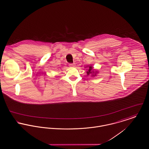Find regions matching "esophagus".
Returning a JSON list of instances; mask_svg holds the SVG:
<instances>
[{
    "instance_id": "34e87169",
    "label": "esophagus",
    "mask_w": 149,
    "mask_h": 149,
    "mask_svg": "<svg viewBox=\"0 0 149 149\" xmlns=\"http://www.w3.org/2000/svg\"><path fill=\"white\" fill-rule=\"evenodd\" d=\"M69 66L70 67H73L74 66V64H69Z\"/></svg>"
}]
</instances>
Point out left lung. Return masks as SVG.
I'll list each match as a JSON object with an SVG mask.
<instances>
[{"instance_id": "1", "label": "left lung", "mask_w": 149, "mask_h": 149, "mask_svg": "<svg viewBox=\"0 0 149 149\" xmlns=\"http://www.w3.org/2000/svg\"><path fill=\"white\" fill-rule=\"evenodd\" d=\"M93 69V68L91 66V67H89V70H88V71L87 72V74L88 75H89L90 74H91L92 73V70Z\"/></svg>"}]
</instances>
